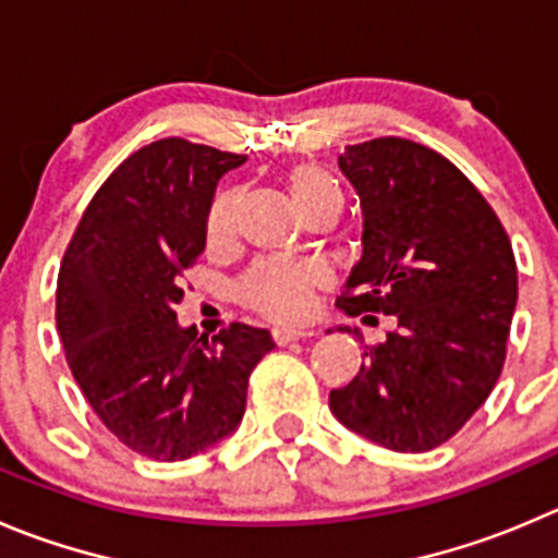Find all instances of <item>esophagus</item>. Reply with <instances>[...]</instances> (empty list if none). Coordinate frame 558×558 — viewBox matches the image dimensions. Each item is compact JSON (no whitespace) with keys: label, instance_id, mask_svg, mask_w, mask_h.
I'll return each mask as SVG.
<instances>
[{"label":"esophagus","instance_id":"34e87169","mask_svg":"<svg viewBox=\"0 0 558 558\" xmlns=\"http://www.w3.org/2000/svg\"><path fill=\"white\" fill-rule=\"evenodd\" d=\"M310 337H315V331H306V328H274L276 344L299 342V339H310Z\"/></svg>","mask_w":558,"mask_h":558}]
</instances>
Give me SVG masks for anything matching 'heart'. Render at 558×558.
I'll use <instances>...</instances> for the list:
<instances>
[{"instance_id": "obj_1", "label": "heart", "mask_w": 558, "mask_h": 558, "mask_svg": "<svg viewBox=\"0 0 558 558\" xmlns=\"http://www.w3.org/2000/svg\"><path fill=\"white\" fill-rule=\"evenodd\" d=\"M288 189L301 214L323 196L339 194L333 180L315 163H295L288 172ZM238 214H241V194L232 189L221 191L208 216V232L216 243L230 241L235 235ZM323 279H326L323 270L312 263L270 259V263L254 265L243 276L241 299L243 304L270 320H301L310 312L312 295L320 288Z\"/></svg>"}]
</instances>
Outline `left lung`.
<instances>
[{
    "label": "left lung",
    "mask_w": 558,
    "mask_h": 558,
    "mask_svg": "<svg viewBox=\"0 0 558 558\" xmlns=\"http://www.w3.org/2000/svg\"><path fill=\"white\" fill-rule=\"evenodd\" d=\"M339 169L362 203L364 248L337 304L369 326L391 315L397 328L328 405L378 447L427 452L501 375L518 304L512 246L474 183L429 147L384 136L344 147Z\"/></svg>",
    "instance_id": "left-lung-1"
}]
</instances>
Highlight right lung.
I'll use <instances>...</instances> for the list:
<instances>
[{"label": "right lung", "mask_w": 558, "mask_h": 558, "mask_svg": "<svg viewBox=\"0 0 558 558\" xmlns=\"http://www.w3.org/2000/svg\"><path fill=\"white\" fill-rule=\"evenodd\" d=\"M241 163L178 136L142 147L93 196L60 265L57 328L78 389L117 441L163 463L235 433L248 375L274 348L243 323L208 342L174 312L216 185Z\"/></svg>", "instance_id": "right-lung-1"}]
</instances>
